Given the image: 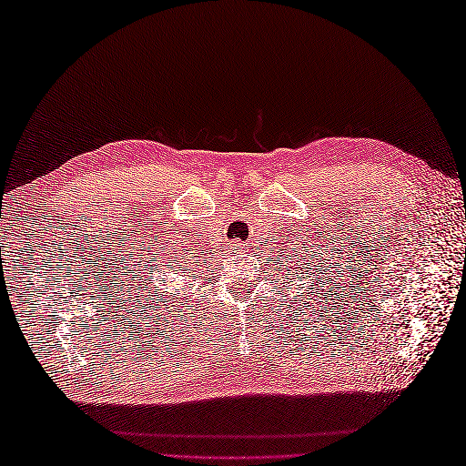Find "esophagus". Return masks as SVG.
<instances>
[{
  "label": "esophagus",
  "instance_id": "1",
  "mask_svg": "<svg viewBox=\"0 0 466 466\" xmlns=\"http://www.w3.org/2000/svg\"><path fill=\"white\" fill-rule=\"evenodd\" d=\"M230 248H232V252H234V254L242 256V254L246 252V244H244V242H240V240H236V242H232V244H230Z\"/></svg>",
  "mask_w": 466,
  "mask_h": 466
}]
</instances>
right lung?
Masks as SVG:
<instances>
[{"label": "right lung", "mask_w": 466, "mask_h": 466, "mask_svg": "<svg viewBox=\"0 0 466 466\" xmlns=\"http://www.w3.org/2000/svg\"><path fill=\"white\" fill-rule=\"evenodd\" d=\"M177 264V256H172V258H167V254H162L160 258H154L150 264H147V270L146 276L147 280L144 282V289L142 294L146 292L147 296H157V289H160V284L164 282V276L174 272V266ZM154 300V299H152Z\"/></svg>", "instance_id": "right-lung-1"}]
</instances>
